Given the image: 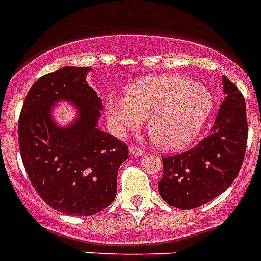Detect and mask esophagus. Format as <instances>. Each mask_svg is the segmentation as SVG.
<instances>
[{"instance_id": "obj_1", "label": "esophagus", "mask_w": 261, "mask_h": 261, "mask_svg": "<svg viewBox=\"0 0 261 261\" xmlns=\"http://www.w3.org/2000/svg\"><path fill=\"white\" fill-rule=\"evenodd\" d=\"M130 154L131 155H142L143 154V150L139 147V146H130Z\"/></svg>"}]
</instances>
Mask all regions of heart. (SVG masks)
Returning <instances> with one entry per match:
<instances>
[{"label":"heart","mask_w":261,"mask_h":261,"mask_svg":"<svg viewBox=\"0 0 261 261\" xmlns=\"http://www.w3.org/2000/svg\"><path fill=\"white\" fill-rule=\"evenodd\" d=\"M213 96L204 84L184 76H147L126 87V97L106 100L109 119L118 133L137 130L149 119L154 145L179 150L190 145L211 115Z\"/></svg>","instance_id":"heart-1"}]
</instances>
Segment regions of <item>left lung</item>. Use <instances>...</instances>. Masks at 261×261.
Masks as SVG:
<instances>
[{
  "label": "left lung",
  "instance_id": "1",
  "mask_svg": "<svg viewBox=\"0 0 261 261\" xmlns=\"http://www.w3.org/2000/svg\"><path fill=\"white\" fill-rule=\"evenodd\" d=\"M225 99L211 133L194 147L177 155L162 156L161 197L171 206L194 209L221 194L239 174L245 155L248 122L245 100L226 76Z\"/></svg>",
  "mask_w": 261,
  "mask_h": 261
}]
</instances>
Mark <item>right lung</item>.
Instances as JSON below:
<instances>
[{"label": "right lung", "instance_id": "add662e5", "mask_svg": "<svg viewBox=\"0 0 261 261\" xmlns=\"http://www.w3.org/2000/svg\"><path fill=\"white\" fill-rule=\"evenodd\" d=\"M88 67H64L41 76L25 97L18 146L29 181L50 207L73 216L103 211L116 196L118 170L128 156L124 142L97 128L101 99L86 82ZM75 102L80 114L59 127L50 109Z\"/></svg>", "mask_w": 261, "mask_h": 261}]
</instances>
